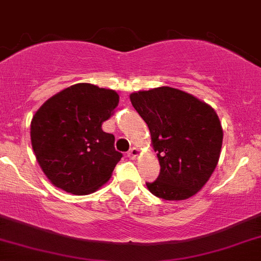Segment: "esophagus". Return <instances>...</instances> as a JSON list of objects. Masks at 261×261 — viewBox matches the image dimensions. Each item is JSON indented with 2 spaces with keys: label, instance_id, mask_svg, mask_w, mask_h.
<instances>
[{
  "label": "esophagus",
  "instance_id": "1",
  "mask_svg": "<svg viewBox=\"0 0 261 261\" xmlns=\"http://www.w3.org/2000/svg\"><path fill=\"white\" fill-rule=\"evenodd\" d=\"M127 155H128V158H130V160H134V158H136L137 155H138V149H137V148H130L129 150H128Z\"/></svg>",
  "mask_w": 261,
  "mask_h": 261
}]
</instances>
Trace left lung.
Returning <instances> with one entry per match:
<instances>
[{
  "label": "left lung",
  "mask_w": 261,
  "mask_h": 261,
  "mask_svg": "<svg viewBox=\"0 0 261 261\" xmlns=\"http://www.w3.org/2000/svg\"><path fill=\"white\" fill-rule=\"evenodd\" d=\"M148 125L161 171L146 182L163 200H186L205 186L219 162L222 128L216 112L193 95L170 87L130 94Z\"/></svg>",
  "instance_id": "8db88e82"
}]
</instances>
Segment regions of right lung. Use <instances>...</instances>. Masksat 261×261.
Returning a JSON list of instances; mask_svg holds the SVG:
<instances>
[{"label": "right lung", "mask_w": 261, "mask_h": 261, "mask_svg": "<svg viewBox=\"0 0 261 261\" xmlns=\"http://www.w3.org/2000/svg\"><path fill=\"white\" fill-rule=\"evenodd\" d=\"M119 103L114 90L80 83L42 104L31 120V143L47 178L59 189L87 195L106 184L123 154L101 129Z\"/></svg>", "instance_id": "add662e5"}]
</instances>
